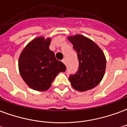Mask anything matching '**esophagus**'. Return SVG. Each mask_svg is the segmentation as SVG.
<instances>
[{
    "label": "esophagus",
    "instance_id": "esophagus-1",
    "mask_svg": "<svg viewBox=\"0 0 127 127\" xmlns=\"http://www.w3.org/2000/svg\"><path fill=\"white\" fill-rule=\"evenodd\" d=\"M62 62H63L64 64H66V59H65V58H63V59L62 60Z\"/></svg>",
    "mask_w": 127,
    "mask_h": 127
}]
</instances>
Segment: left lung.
<instances>
[{
	"instance_id": "obj_1",
	"label": "left lung",
	"mask_w": 127,
	"mask_h": 127,
	"mask_svg": "<svg viewBox=\"0 0 127 127\" xmlns=\"http://www.w3.org/2000/svg\"><path fill=\"white\" fill-rule=\"evenodd\" d=\"M68 40L73 44L79 60L78 71L69 77L72 87L80 92L93 89L101 82L105 74L104 53L95 42L81 34L68 36Z\"/></svg>"
}]
</instances>
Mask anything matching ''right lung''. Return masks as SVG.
I'll list each match as a JSON object with an SVG mask.
<instances>
[{
	"label": "right lung",
	"instance_id": "add662e5",
	"mask_svg": "<svg viewBox=\"0 0 127 127\" xmlns=\"http://www.w3.org/2000/svg\"><path fill=\"white\" fill-rule=\"evenodd\" d=\"M50 38L43 36L34 39L21 53L18 67L24 81L29 87L37 91L48 90L56 76L66 71V66L57 60L49 46Z\"/></svg>",
	"mask_w": 127,
	"mask_h": 127
}]
</instances>
